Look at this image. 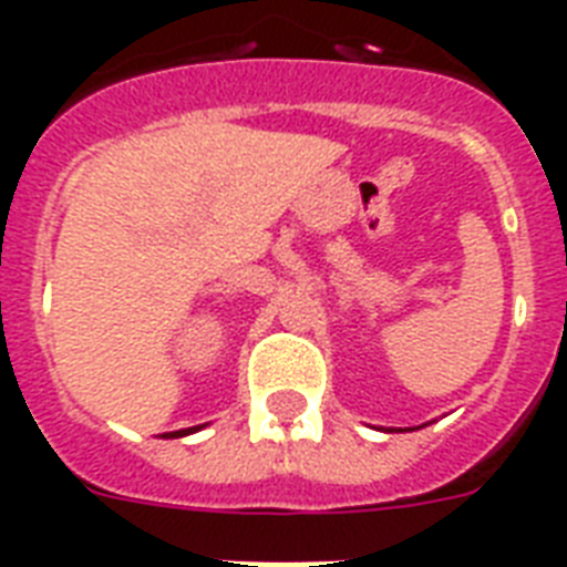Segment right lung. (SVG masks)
I'll return each mask as SVG.
<instances>
[{
  "label": "right lung",
  "instance_id": "right-lung-1",
  "mask_svg": "<svg viewBox=\"0 0 567 567\" xmlns=\"http://www.w3.org/2000/svg\"><path fill=\"white\" fill-rule=\"evenodd\" d=\"M188 430H179V432H167V435H185Z\"/></svg>",
  "mask_w": 567,
  "mask_h": 567
}]
</instances>
